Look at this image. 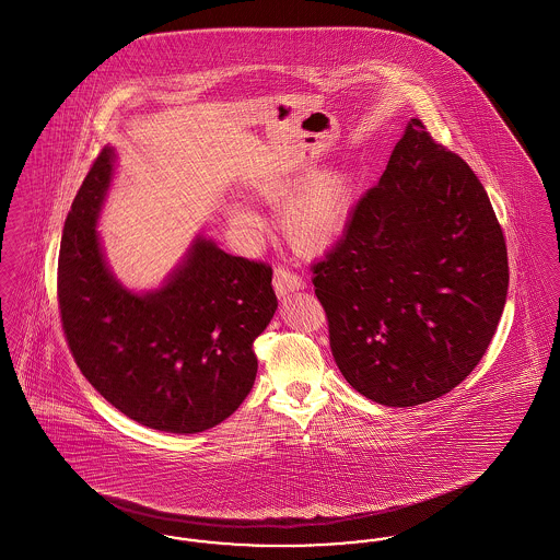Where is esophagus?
Wrapping results in <instances>:
<instances>
[{
    "instance_id": "obj_1",
    "label": "esophagus",
    "mask_w": 560,
    "mask_h": 560,
    "mask_svg": "<svg viewBox=\"0 0 560 560\" xmlns=\"http://www.w3.org/2000/svg\"><path fill=\"white\" fill-rule=\"evenodd\" d=\"M272 285H275V292L279 293V295H285V293L302 290L304 288V279L298 272L290 270V268L277 267L275 268V275H272Z\"/></svg>"
}]
</instances>
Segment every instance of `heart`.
I'll return each mask as SVG.
<instances>
[{
	"label": "heart",
	"instance_id": "1",
	"mask_svg": "<svg viewBox=\"0 0 560 560\" xmlns=\"http://www.w3.org/2000/svg\"><path fill=\"white\" fill-rule=\"evenodd\" d=\"M295 174H272L258 185V195L270 206H279L298 187ZM290 197V196H289ZM350 180L340 170H325L313 174L293 192L279 213V224L293 249L302 254H317L327 249L342 235L350 212ZM229 220L243 233H256L262 224L260 215L247 206L235 203L229 208Z\"/></svg>",
	"mask_w": 560,
	"mask_h": 560
}]
</instances>
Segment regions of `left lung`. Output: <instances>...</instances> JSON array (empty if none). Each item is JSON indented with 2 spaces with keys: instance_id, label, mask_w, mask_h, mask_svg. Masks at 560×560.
<instances>
[{
  "instance_id": "obj_1",
  "label": "left lung",
  "mask_w": 560,
  "mask_h": 560,
  "mask_svg": "<svg viewBox=\"0 0 560 560\" xmlns=\"http://www.w3.org/2000/svg\"><path fill=\"white\" fill-rule=\"evenodd\" d=\"M313 285L348 384L413 407L447 395L489 348L506 304V241L470 165L411 119L313 265Z\"/></svg>"
}]
</instances>
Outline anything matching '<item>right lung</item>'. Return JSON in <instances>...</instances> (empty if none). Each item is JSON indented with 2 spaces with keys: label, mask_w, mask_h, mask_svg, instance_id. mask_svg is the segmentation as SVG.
I'll return each instance as SVG.
<instances>
[{
  "label": "right lung",
  "mask_w": 560,
  "mask_h": 560,
  "mask_svg": "<svg viewBox=\"0 0 560 560\" xmlns=\"http://www.w3.org/2000/svg\"><path fill=\"white\" fill-rule=\"evenodd\" d=\"M113 163L105 147L65 222L58 308L67 342L85 380L133 422L203 432L235 413L254 386V340L277 311L272 268L197 237L160 290H126L96 233Z\"/></svg>",
  "instance_id": "1"
}]
</instances>
